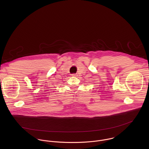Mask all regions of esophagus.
I'll use <instances>...</instances> for the list:
<instances>
[{
    "instance_id": "1",
    "label": "esophagus",
    "mask_w": 149,
    "mask_h": 149,
    "mask_svg": "<svg viewBox=\"0 0 149 149\" xmlns=\"http://www.w3.org/2000/svg\"><path fill=\"white\" fill-rule=\"evenodd\" d=\"M71 76H73V77H74V76H76V74H72Z\"/></svg>"
}]
</instances>
